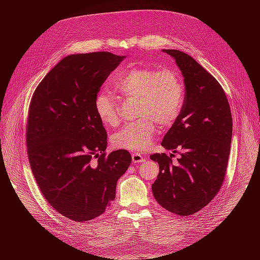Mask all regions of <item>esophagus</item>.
<instances>
[{"label":"esophagus","instance_id":"esophagus-1","mask_svg":"<svg viewBox=\"0 0 260 260\" xmlns=\"http://www.w3.org/2000/svg\"><path fill=\"white\" fill-rule=\"evenodd\" d=\"M132 160H133V162L135 163V165H138V163L144 162L145 158L142 155L138 154V153H134V154H132Z\"/></svg>","mask_w":260,"mask_h":260}]
</instances>
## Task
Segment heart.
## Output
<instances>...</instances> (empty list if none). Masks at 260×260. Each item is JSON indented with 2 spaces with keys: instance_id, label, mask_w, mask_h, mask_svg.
<instances>
[{
  "instance_id": "heart-1",
  "label": "heart",
  "mask_w": 260,
  "mask_h": 260,
  "mask_svg": "<svg viewBox=\"0 0 260 260\" xmlns=\"http://www.w3.org/2000/svg\"><path fill=\"white\" fill-rule=\"evenodd\" d=\"M115 88L129 99H137L135 122L128 123L113 135L115 148L143 152L155 139V123L165 128L178 118L184 100V84L174 70L135 67L114 81ZM95 112L107 126L115 127L120 121L119 103L114 94L100 91L94 101Z\"/></svg>"
}]
</instances>
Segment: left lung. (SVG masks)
<instances>
[{
	"mask_svg": "<svg viewBox=\"0 0 260 260\" xmlns=\"http://www.w3.org/2000/svg\"><path fill=\"white\" fill-rule=\"evenodd\" d=\"M184 77L181 112L161 145L180 155L174 163L166 153L153 154L159 175L152 185L162 208L179 216L207 207L223 183L231 149L232 114L225 92L209 72L188 54L165 49Z\"/></svg>",
	"mask_w": 260,
	"mask_h": 260,
	"instance_id": "8db88e82",
	"label": "left lung"
}]
</instances>
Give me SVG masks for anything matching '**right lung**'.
<instances>
[{
	"mask_svg": "<svg viewBox=\"0 0 260 260\" xmlns=\"http://www.w3.org/2000/svg\"><path fill=\"white\" fill-rule=\"evenodd\" d=\"M124 58L106 51L67 56L30 100L26 144L34 177L50 207L73 221L105 212L132 162L126 149L105 152L107 134L94 107L100 87Z\"/></svg>",
	"mask_w": 260,
	"mask_h": 260,
	"instance_id": "right-lung-1",
	"label": "right lung"
}]
</instances>
